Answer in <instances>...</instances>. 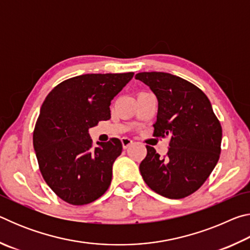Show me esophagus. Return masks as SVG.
<instances>
[{
    "label": "esophagus",
    "instance_id": "1",
    "mask_svg": "<svg viewBox=\"0 0 250 250\" xmlns=\"http://www.w3.org/2000/svg\"><path fill=\"white\" fill-rule=\"evenodd\" d=\"M121 142H122V146H124V149H126V147H129L133 143V141L129 138H122Z\"/></svg>",
    "mask_w": 250,
    "mask_h": 250
}]
</instances>
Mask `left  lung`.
Wrapping results in <instances>:
<instances>
[{"label": "left lung", "mask_w": 250, "mask_h": 250, "mask_svg": "<svg viewBox=\"0 0 250 250\" xmlns=\"http://www.w3.org/2000/svg\"><path fill=\"white\" fill-rule=\"evenodd\" d=\"M158 98L154 137H168V151L160 158L146 146L140 172L146 185L164 197L180 200L197 191L216 167L222 143V125L208 98L200 88L177 76L139 73Z\"/></svg>", "instance_id": "obj_1"}]
</instances>
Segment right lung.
<instances>
[{"label": "right lung", "mask_w": 250, "mask_h": 250, "mask_svg": "<svg viewBox=\"0 0 250 250\" xmlns=\"http://www.w3.org/2000/svg\"><path fill=\"white\" fill-rule=\"evenodd\" d=\"M132 77L133 73L76 76L57 84L44 100L34 150L45 182L62 201L89 204L110 186L122 143L112 138L94 147L88 130L110 119L111 100Z\"/></svg>", "instance_id": "right-lung-1"}]
</instances>
